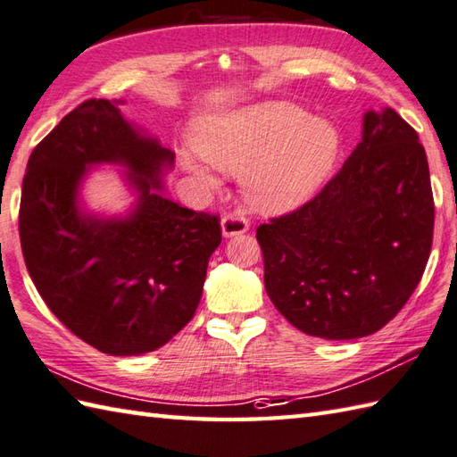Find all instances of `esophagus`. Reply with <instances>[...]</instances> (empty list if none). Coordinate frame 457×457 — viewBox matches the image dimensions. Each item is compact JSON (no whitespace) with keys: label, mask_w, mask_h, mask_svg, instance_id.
I'll use <instances>...</instances> for the list:
<instances>
[{"label":"esophagus","mask_w":457,"mask_h":457,"mask_svg":"<svg viewBox=\"0 0 457 457\" xmlns=\"http://www.w3.org/2000/svg\"><path fill=\"white\" fill-rule=\"evenodd\" d=\"M220 227H222V235H225L227 238L237 237V235H242V232L248 230V219L245 217V212H240V211L228 212V215L222 217Z\"/></svg>","instance_id":"34e87169"}]
</instances>
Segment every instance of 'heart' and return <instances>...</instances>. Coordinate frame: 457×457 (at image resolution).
<instances>
[{"instance_id":"b5f03b06","label":"heart","mask_w":457,"mask_h":457,"mask_svg":"<svg viewBox=\"0 0 457 457\" xmlns=\"http://www.w3.org/2000/svg\"><path fill=\"white\" fill-rule=\"evenodd\" d=\"M339 128L312 118L294 102H262L203 118L193 147L217 170L240 175L246 199L264 212H286L310 201L341 155ZM187 170L211 187L217 179L183 157Z\"/></svg>"}]
</instances>
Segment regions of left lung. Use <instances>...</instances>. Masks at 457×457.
Wrapping results in <instances>:
<instances>
[{"mask_svg": "<svg viewBox=\"0 0 457 457\" xmlns=\"http://www.w3.org/2000/svg\"><path fill=\"white\" fill-rule=\"evenodd\" d=\"M432 235L424 145L393 108L367 112L359 145L313 199L256 228L270 300L323 339L383 329L420 282Z\"/></svg>", "mask_w": 457, "mask_h": 457, "instance_id": "obj_1", "label": "left lung"}]
</instances>
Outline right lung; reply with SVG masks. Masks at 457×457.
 Returning a JSON list of instances; mask_svg holds the SVG:
<instances>
[{"mask_svg":"<svg viewBox=\"0 0 457 457\" xmlns=\"http://www.w3.org/2000/svg\"><path fill=\"white\" fill-rule=\"evenodd\" d=\"M173 154L120 114L118 102L90 98L33 150L23 177L20 238L31 280L57 320L108 355H142L165 345L201 302L217 215L181 207L160 191ZM120 162L140 193L126 220L78 209L84 170Z\"/></svg>","mask_w":457,"mask_h":457,"instance_id":"1","label":"right lung"}]
</instances>
